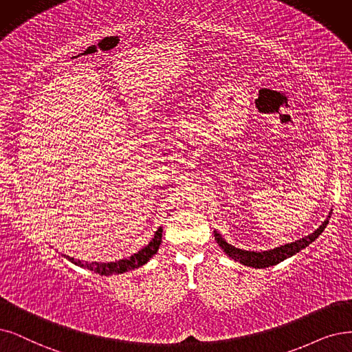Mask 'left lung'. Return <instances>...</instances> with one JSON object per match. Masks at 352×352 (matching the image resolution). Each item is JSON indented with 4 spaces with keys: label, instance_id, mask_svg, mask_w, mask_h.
<instances>
[{
    "label": "left lung",
    "instance_id": "left-lung-1",
    "mask_svg": "<svg viewBox=\"0 0 352 352\" xmlns=\"http://www.w3.org/2000/svg\"><path fill=\"white\" fill-rule=\"evenodd\" d=\"M328 222H329V219L327 218V221L322 222L320 227L315 232H312L311 235H307V236L302 238V240H298L294 243H290V244L282 245L278 248L270 250V251L257 252V251L238 250V248L225 243L222 240V236L218 232H215V240H217L218 245L225 251V254H228L232 260L241 263L244 265H248V267H254V269H264V267H270V265L278 264L280 261L286 260L287 257L296 254V252H299L300 250L307 247L312 241H315L316 238L322 234V231L327 228Z\"/></svg>",
    "mask_w": 352,
    "mask_h": 352
}]
</instances>
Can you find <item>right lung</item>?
<instances>
[{"label":"right lung","mask_w":352,"mask_h":352,"mask_svg":"<svg viewBox=\"0 0 352 352\" xmlns=\"http://www.w3.org/2000/svg\"><path fill=\"white\" fill-rule=\"evenodd\" d=\"M162 228H159L154 234L153 240L150 241L148 245H146L143 250H140L137 254L129 257V258H122L120 261H112V263H83L80 260H75L74 257L65 256L70 263H74L79 267H87L88 270L95 272L98 274H104V276H109V274H121L125 272H130L137 269V267L146 264L154 254H156L160 243H162Z\"/></svg>","instance_id":"1"}]
</instances>
